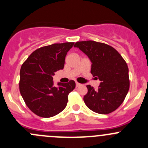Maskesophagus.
<instances>
[{
	"label": "esophagus",
	"instance_id": "1",
	"mask_svg": "<svg viewBox=\"0 0 148 148\" xmlns=\"http://www.w3.org/2000/svg\"><path fill=\"white\" fill-rule=\"evenodd\" d=\"M82 86V84H80L79 82H76V86H77V87H79V86Z\"/></svg>",
	"mask_w": 148,
	"mask_h": 148
}]
</instances>
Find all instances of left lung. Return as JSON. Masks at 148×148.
I'll return each mask as SVG.
<instances>
[{"label":"left lung","instance_id":"1","mask_svg":"<svg viewBox=\"0 0 148 148\" xmlns=\"http://www.w3.org/2000/svg\"><path fill=\"white\" fill-rule=\"evenodd\" d=\"M92 62L91 74L101 81L97 90L86 85L84 102L95 112L107 114L122 104L130 88L129 70L125 59L112 46L94 41L75 43Z\"/></svg>","mask_w":148,"mask_h":148}]
</instances>
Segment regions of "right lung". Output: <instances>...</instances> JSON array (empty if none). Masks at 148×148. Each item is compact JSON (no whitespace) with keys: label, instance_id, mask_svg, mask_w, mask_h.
<instances>
[{"label":"right lung","instance_id":"right-lung-1","mask_svg":"<svg viewBox=\"0 0 148 148\" xmlns=\"http://www.w3.org/2000/svg\"><path fill=\"white\" fill-rule=\"evenodd\" d=\"M74 42L53 44L34 51L21 66L19 90L26 106L41 117H51L63 111L68 102V95L74 90L75 82L58 83L53 76L63 69L67 52Z\"/></svg>","mask_w":148,"mask_h":148}]
</instances>
